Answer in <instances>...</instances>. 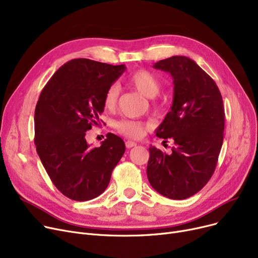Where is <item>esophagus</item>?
Listing matches in <instances>:
<instances>
[{
    "label": "esophagus",
    "instance_id": "1",
    "mask_svg": "<svg viewBox=\"0 0 258 258\" xmlns=\"http://www.w3.org/2000/svg\"><path fill=\"white\" fill-rule=\"evenodd\" d=\"M137 145V143L136 142H134V141H126L125 142V146L127 147V148H132V147H134V146H136Z\"/></svg>",
    "mask_w": 258,
    "mask_h": 258
}]
</instances>
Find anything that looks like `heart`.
Wrapping results in <instances>:
<instances>
[{
  "instance_id": "b5f03b06",
  "label": "heart",
  "mask_w": 258,
  "mask_h": 258,
  "mask_svg": "<svg viewBox=\"0 0 258 258\" xmlns=\"http://www.w3.org/2000/svg\"><path fill=\"white\" fill-rule=\"evenodd\" d=\"M126 84L148 98L156 97L161 90L160 79L154 73L144 69H139L131 73L126 77ZM119 94L120 89L117 85H111L105 90L103 95V105L106 110L112 111L117 106ZM153 107L156 111H159L161 104L157 101H153ZM146 127L147 125L145 123L136 120L122 119L116 122L117 131L124 135V136L133 139L140 138L144 134Z\"/></svg>"
}]
</instances>
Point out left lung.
Returning <instances> with one entry per match:
<instances>
[{
  "instance_id": "left-lung-1",
  "label": "left lung",
  "mask_w": 258,
  "mask_h": 258,
  "mask_svg": "<svg viewBox=\"0 0 258 258\" xmlns=\"http://www.w3.org/2000/svg\"><path fill=\"white\" fill-rule=\"evenodd\" d=\"M154 68L173 78L170 112L157 137L171 138V153L150 147L147 178L160 195L184 200L199 192L215 170L223 145L225 110L215 81L186 56H172Z\"/></svg>"
}]
</instances>
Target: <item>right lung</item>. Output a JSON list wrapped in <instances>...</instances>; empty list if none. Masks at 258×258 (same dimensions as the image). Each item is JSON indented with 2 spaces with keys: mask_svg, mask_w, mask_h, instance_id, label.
<instances>
[{
  "mask_svg": "<svg viewBox=\"0 0 258 258\" xmlns=\"http://www.w3.org/2000/svg\"><path fill=\"white\" fill-rule=\"evenodd\" d=\"M88 58L66 62L39 95L34 113V143L52 183L67 198L89 201L100 196L125 152L120 137L108 133L99 147L86 132L98 125L105 90L124 72Z\"/></svg>",
  "mask_w": 258,
  "mask_h": 258,
  "instance_id": "right-lung-1",
  "label": "right lung"
}]
</instances>
